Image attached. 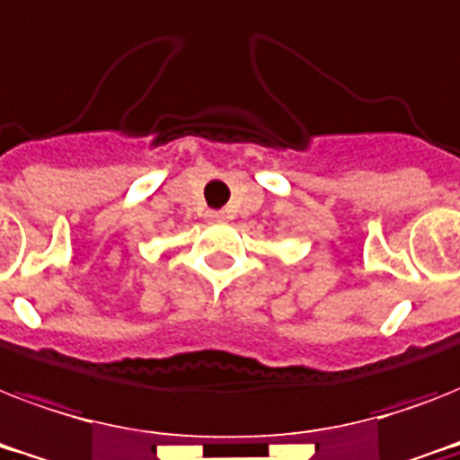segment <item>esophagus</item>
<instances>
[{
  "label": "esophagus",
  "mask_w": 460,
  "mask_h": 460,
  "mask_svg": "<svg viewBox=\"0 0 460 460\" xmlns=\"http://www.w3.org/2000/svg\"><path fill=\"white\" fill-rule=\"evenodd\" d=\"M209 219H212V222H224V212H209Z\"/></svg>",
  "instance_id": "esophagus-1"
}]
</instances>
